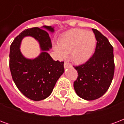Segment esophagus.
Returning a JSON list of instances; mask_svg holds the SVG:
<instances>
[{
	"instance_id": "obj_1",
	"label": "esophagus",
	"mask_w": 124,
	"mask_h": 124,
	"mask_svg": "<svg viewBox=\"0 0 124 124\" xmlns=\"http://www.w3.org/2000/svg\"><path fill=\"white\" fill-rule=\"evenodd\" d=\"M64 68H68L70 67V66H71V65L70 64H68V62H64Z\"/></svg>"
}]
</instances>
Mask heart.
Segmentation results:
<instances>
[{
  "label": "heart",
  "instance_id": "1",
  "mask_svg": "<svg viewBox=\"0 0 124 124\" xmlns=\"http://www.w3.org/2000/svg\"><path fill=\"white\" fill-rule=\"evenodd\" d=\"M96 44V39L93 32L74 28L61 36L58 45L54 46V50L62 58L70 53V59L74 63L83 64L92 56Z\"/></svg>",
  "mask_w": 124,
  "mask_h": 124
}]
</instances>
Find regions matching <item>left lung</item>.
Instances as JSON below:
<instances>
[{"label": "left lung", "mask_w": 124, "mask_h": 124, "mask_svg": "<svg viewBox=\"0 0 124 124\" xmlns=\"http://www.w3.org/2000/svg\"><path fill=\"white\" fill-rule=\"evenodd\" d=\"M97 44L91 58L85 64L76 66L78 78L74 82L76 93L86 100H94L106 93L114 74V49L108 38L92 28Z\"/></svg>", "instance_id": "8db88e82"}]
</instances>
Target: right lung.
<instances>
[{"label": "right lung", "mask_w": 124, "mask_h": 124, "mask_svg": "<svg viewBox=\"0 0 124 124\" xmlns=\"http://www.w3.org/2000/svg\"><path fill=\"white\" fill-rule=\"evenodd\" d=\"M54 27L44 26L26 29L17 36L10 47V70L12 79L23 95L34 101L48 98L57 80L64 72V62L55 61L48 53L52 48L48 33ZM31 36L39 44L41 52L34 59H28L20 50L22 40Z\"/></svg>", "instance_id": "1"}]
</instances>
